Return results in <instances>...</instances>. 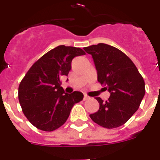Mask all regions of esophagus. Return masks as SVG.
I'll list each match as a JSON object with an SVG mask.
<instances>
[{"instance_id": "esophagus-1", "label": "esophagus", "mask_w": 160, "mask_h": 160, "mask_svg": "<svg viewBox=\"0 0 160 160\" xmlns=\"http://www.w3.org/2000/svg\"><path fill=\"white\" fill-rule=\"evenodd\" d=\"M89 98H90V97H89V96H87V94H84V97H83V100H84V101H86V100H88Z\"/></svg>"}]
</instances>
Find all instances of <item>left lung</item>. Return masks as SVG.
Here are the masks:
<instances>
[{
	"mask_svg": "<svg viewBox=\"0 0 160 160\" xmlns=\"http://www.w3.org/2000/svg\"><path fill=\"white\" fill-rule=\"evenodd\" d=\"M91 54L98 81L110 92L108 100L95 98L99 110L90 114L95 123L107 129L118 128L136 112L145 94V82L135 65L121 50L107 44L85 47Z\"/></svg>",
	"mask_w": 160,
	"mask_h": 160,
	"instance_id": "8db88e82",
	"label": "left lung"
}]
</instances>
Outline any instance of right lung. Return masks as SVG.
I'll use <instances>...</instances> for the list:
<instances>
[{"label": "right lung", "mask_w": 160, "mask_h": 160, "mask_svg": "<svg viewBox=\"0 0 160 160\" xmlns=\"http://www.w3.org/2000/svg\"><path fill=\"white\" fill-rule=\"evenodd\" d=\"M82 49L59 46L49 50L30 67L18 87V98L25 116L38 129L53 131L67 120L72 107L83 94L65 93L60 78L67 76L74 57Z\"/></svg>", "instance_id": "obj_1"}]
</instances>
